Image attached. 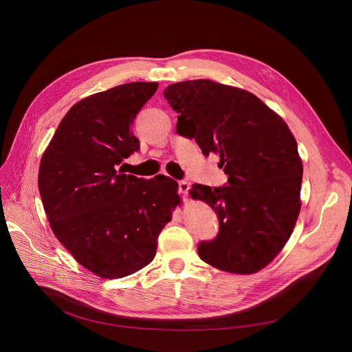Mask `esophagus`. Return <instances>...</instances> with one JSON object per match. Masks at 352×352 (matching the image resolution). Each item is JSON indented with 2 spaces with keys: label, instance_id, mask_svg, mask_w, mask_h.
<instances>
[{
  "label": "esophagus",
  "instance_id": "1",
  "mask_svg": "<svg viewBox=\"0 0 352 352\" xmlns=\"http://www.w3.org/2000/svg\"><path fill=\"white\" fill-rule=\"evenodd\" d=\"M190 185L186 181H179L178 182V190L182 195H188V190H189Z\"/></svg>",
  "mask_w": 352,
  "mask_h": 352
}]
</instances>
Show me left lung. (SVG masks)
I'll list each match as a JSON object with an SVG mask.
<instances>
[{"mask_svg": "<svg viewBox=\"0 0 352 352\" xmlns=\"http://www.w3.org/2000/svg\"><path fill=\"white\" fill-rule=\"evenodd\" d=\"M164 97L178 113L177 132L202 153L219 154L228 186L194 185L192 199L219 217V234L202 241L206 264L232 274H255L289 240L300 212L303 166L285 120L254 94L212 80L168 85Z\"/></svg>", "mask_w": 352, "mask_h": 352, "instance_id": "1", "label": "left lung"}]
</instances>
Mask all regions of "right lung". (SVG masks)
<instances>
[{
  "label": "right lung",
  "instance_id": "obj_1",
  "mask_svg": "<svg viewBox=\"0 0 352 352\" xmlns=\"http://www.w3.org/2000/svg\"><path fill=\"white\" fill-rule=\"evenodd\" d=\"M157 88L127 82L78 101L41 160L38 184L52 232L77 263L105 279L153 261L157 237L181 202L173 178L118 170L139 150L131 126Z\"/></svg>",
  "mask_w": 352,
  "mask_h": 352
}]
</instances>
